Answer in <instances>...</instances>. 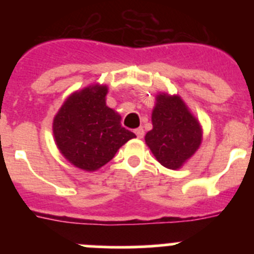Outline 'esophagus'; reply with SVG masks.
I'll return each instance as SVG.
<instances>
[{
    "instance_id": "obj_1",
    "label": "esophagus",
    "mask_w": 254,
    "mask_h": 254,
    "mask_svg": "<svg viewBox=\"0 0 254 254\" xmlns=\"http://www.w3.org/2000/svg\"><path fill=\"white\" fill-rule=\"evenodd\" d=\"M134 133H136V136H137L138 138H142L143 134H145V131H143L142 127H140V128L134 129Z\"/></svg>"
}]
</instances>
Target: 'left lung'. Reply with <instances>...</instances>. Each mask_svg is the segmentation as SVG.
Segmentation results:
<instances>
[{"mask_svg":"<svg viewBox=\"0 0 254 254\" xmlns=\"http://www.w3.org/2000/svg\"><path fill=\"white\" fill-rule=\"evenodd\" d=\"M152 129L145 136L156 160L168 169H179L197 151L202 128L178 95L161 93L151 116Z\"/></svg>","mask_w":254,"mask_h":254,"instance_id":"1","label":"left lung"}]
</instances>
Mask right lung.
I'll return each mask as SVG.
<instances>
[{
    "mask_svg": "<svg viewBox=\"0 0 254 254\" xmlns=\"http://www.w3.org/2000/svg\"><path fill=\"white\" fill-rule=\"evenodd\" d=\"M108 87L91 85L69 95L53 120V134L69 163L94 172L114 158L121 146L136 137L121 125V116L105 104Z\"/></svg>",
    "mask_w": 254,
    "mask_h": 254,
    "instance_id": "add662e5",
    "label": "right lung"
}]
</instances>
